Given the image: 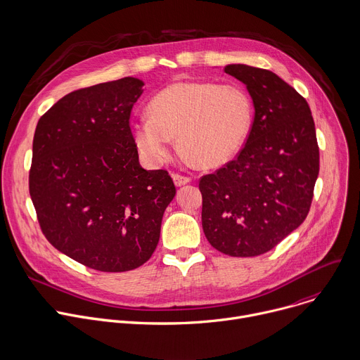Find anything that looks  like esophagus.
<instances>
[{
  "instance_id": "obj_1",
  "label": "esophagus",
  "mask_w": 360,
  "mask_h": 360,
  "mask_svg": "<svg viewBox=\"0 0 360 360\" xmlns=\"http://www.w3.org/2000/svg\"><path fill=\"white\" fill-rule=\"evenodd\" d=\"M173 181H174V184H176L177 187H181V186H184V184L190 183V181H191V179H190V177H187V176H181V174L176 173V174H173Z\"/></svg>"
}]
</instances>
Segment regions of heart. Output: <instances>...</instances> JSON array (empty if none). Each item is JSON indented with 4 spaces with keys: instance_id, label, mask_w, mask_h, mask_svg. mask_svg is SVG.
Masks as SVG:
<instances>
[{
    "instance_id": "b5f03b06",
    "label": "heart",
    "mask_w": 360,
    "mask_h": 360,
    "mask_svg": "<svg viewBox=\"0 0 360 360\" xmlns=\"http://www.w3.org/2000/svg\"><path fill=\"white\" fill-rule=\"evenodd\" d=\"M251 126V103L234 85L176 82L149 103V116L131 124L140 153L152 163L172 155L177 137L181 155L195 166L217 167L230 162L243 146Z\"/></svg>"
}]
</instances>
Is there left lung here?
Masks as SVG:
<instances>
[{"label":"left lung","mask_w":360,"mask_h":360,"mask_svg":"<svg viewBox=\"0 0 360 360\" xmlns=\"http://www.w3.org/2000/svg\"><path fill=\"white\" fill-rule=\"evenodd\" d=\"M224 72L247 86L255 113L238 158L200 180L202 231L226 255L257 257L307 219L319 174L315 123L308 102L274 72L244 63Z\"/></svg>","instance_id":"8db88e82"}]
</instances>
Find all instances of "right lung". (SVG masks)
Returning a JSON list of instances; mask_svg holds the SVG:
<instances>
[{
    "mask_svg": "<svg viewBox=\"0 0 360 360\" xmlns=\"http://www.w3.org/2000/svg\"><path fill=\"white\" fill-rule=\"evenodd\" d=\"M126 77L70 92L39 120L30 194L46 240L92 269L124 272L155 252L176 187L139 163L129 126L143 94Z\"/></svg>",
    "mask_w": 360,
    "mask_h": 360,
    "instance_id": "right-lung-1",
    "label": "right lung"
}]
</instances>
